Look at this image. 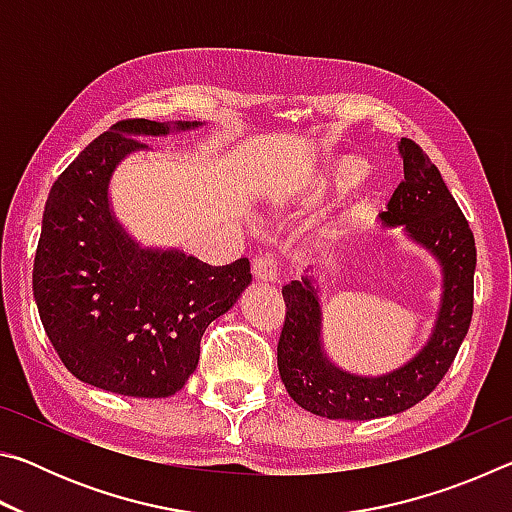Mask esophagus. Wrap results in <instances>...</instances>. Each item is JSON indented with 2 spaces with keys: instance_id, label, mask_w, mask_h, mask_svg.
I'll return each mask as SVG.
<instances>
[{
  "instance_id": "obj_1",
  "label": "esophagus",
  "mask_w": 512,
  "mask_h": 512,
  "mask_svg": "<svg viewBox=\"0 0 512 512\" xmlns=\"http://www.w3.org/2000/svg\"><path fill=\"white\" fill-rule=\"evenodd\" d=\"M253 275L262 282H277V259L271 253L253 259Z\"/></svg>"
}]
</instances>
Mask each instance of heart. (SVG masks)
Instances as JSON below:
<instances>
[{
	"instance_id": "obj_1",
	"label": "heart",
	"mask_w": 512,
	"mask_h": 512,
	"mask_svg": "<svg viewBox=\"0 0 512 512\" xmlns=\"http://www.w3.org/2000/svg\"><path fill=\"white\" fill-rule=\"evenodd\" d=\"M368 173V162L359 158V155H341V158H334L327 164V169L320 180L316 183V192H325V189H343L350 187ZM363 201L359 210H363Z\"/></svg>"
}]
</instances>
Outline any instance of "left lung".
<instances>
[{"instance_id":"1","label":"left lung","mask_w":512,"mask_h":512,"mask_svg":"<svg viewBox=\"0 0 512 512\" xmlns=\"http://www.w3.org/2000/svg\"><path fill=\"white\" fill-rule=\"evenodd\" d=\"M404 180L391 196L381 225H404L413 241L438 257L445 273L436 329L420 354L384 377H359L327 361L320 345V305L311 277L282 289L284 325L277 368L293 402L329 420H375L422 402L456 359L474 309L476 246L470 223L456 205L436 164L418 144L402 137Z\"/></svg>"}]
</instances>
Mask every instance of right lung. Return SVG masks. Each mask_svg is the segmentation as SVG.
Here are the masks:
<instances>
[{
  "mask_svg": "<svg viewBox=\"0 0 512 512\" xmlns=\"http://www.w3.org/2000/svg\"><path fill=\"white\" fill-rule=\"evenodd\" d=\"M201 126L178 121L173 128ZM169 124L124 119L99 135L51 187L33 262V296L60 361L76 379L131 397H169L198 366L205 327L250 284L246 257L210 266L178 250H144L121 230L108 183L133 135Z\"/></svg>",
  "mask_w": 512,
  "mask_h": 512,
  "instance_id": "1",
  "label": "right lung"
}]
</instances>
